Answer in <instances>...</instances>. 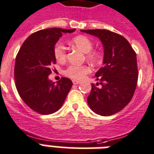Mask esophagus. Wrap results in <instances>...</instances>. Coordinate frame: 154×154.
I'll return each mask as SVG.
<instances>
[{"mask_svg":"<svg viewBox=\"0 0 154 154\" xmlns=\"http://www.w3.org/2000/svg\"><path fill=\"white\" fill-rule=\"evenodd\" d=\"M72 83H73L74 84H79L81 82L79 80H75V79H74V80H72Z\"/></svg>","mask_w":154,"mask_h":154,"instance_id":"34e87169","label":"esophagus"}]
</instances>
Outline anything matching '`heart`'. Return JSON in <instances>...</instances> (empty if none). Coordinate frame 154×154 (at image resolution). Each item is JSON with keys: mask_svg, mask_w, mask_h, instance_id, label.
Here are the masks:
<instances>
[{"mask_svg": "<svg viewBox=\"0 0 154 154\" xmlns=\"http://www.w3.org/2000/svg\"><path fill=\"white\" fill-rule=\"evenodd\" d=\"M71 43L73 46L79 49L83 53H86V57L88 60L91 63H96L99 60L100 56L96 52H92L93 49V43L91 41L90 38L88 37L83 36V35H79V36L75 37ZM54 56L58 63H63L66 60V49L63 45L60 43L56 44L54 48ZM90 69L86 65H71L65 70L64 74L68 77H71L72 79H83L87 74L89 73Z\"/></svg>", "mask_w": 154, "mask_h": 154, "instance_id": "heart-1", "label": "heart"}]
</instances>
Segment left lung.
Segmentation results:
<instances>
[{
    "mask_svg": "<svg viewBox=\"0 0 154 154\" xmlns=\"http://www.w3.org/2000/svg\"><path fill=\"white\" fill-rule=\"evenodd\" d=\"M100 38L103 46V66L96 73L101 87L91 84L90 108L107 116L120 112L131 101L138 79L137 54L127 39L108 29L81 30ZM98 86V83H96Z\"/></svg>",
    "mask_w": 154,
    "mask_h": 154,
    "instance_id": "obj_1",
    "label": "left lung"
}]
</instances>
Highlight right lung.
<instances>
[{"mask_svg":"<svg viewBox=\"0 0 154 154\" xmlns=\"http://www.w3.org/2000/svg\"><path fill=\"white\" fill-rule=\"evenodd\" d=\"M73 29L51 28L32 34L24 42L17 54L14 78L19 96L26 105L38 113L55 112L63 104L72 87L70 79L57 83L50 80L51 65L56 63L54 48L63 33Z\"/></svg>","mask_w":154,"mask_h":154,"instance_id":"add662e5","label":"right lung"}]
</instances>
